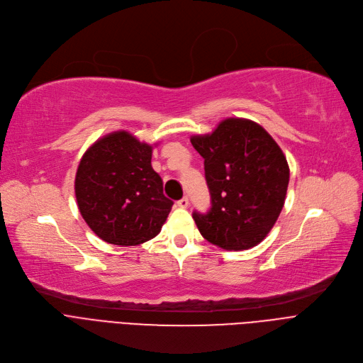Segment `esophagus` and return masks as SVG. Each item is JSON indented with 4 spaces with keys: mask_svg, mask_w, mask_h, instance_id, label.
Returning a JSON list of instances; mask_svg holds the SVG:
<instances>
[{
    "mask_svg": "<svg viewBox=\"0 0 363 363\" xmlns=\"http://www.w3.org/2000/svg\"><path fill=\"white\" fill-rule=\"evenodd\" d=\"M188 204H189V201H188V199H186V197H182L181 200H178V201H177V206H178V207H181V208H186V207H188Z\"/></svg>",
    "mask_w": 363,
    "mask_h": 363,
    "instance_id": "34e87169",
    "label": "esophagus"
}]
</instances>
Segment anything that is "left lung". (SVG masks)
<instances>
[{
  "label": "left lung",
  "mask_w": 363,
  "mask_h": 363,
  "mask_svg": "<svg viewBox=\"0 0 363 363\" xmlns=\"http://www.w3.org/2000/svg\"><path fill=\"white\" fill-rule=\"evenodd\" d=\"M191 144L204 159L212 199L207 213H193L200 234L225 250L252 249L269 234L287 196L282 150L259 123L238 118L191 137Z\"/></svg>",
  "instance_id": "8db88e82"
}]
</instances>
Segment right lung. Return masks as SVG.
I'll return each mask as SVG.
<instances>
[{
  "label": "right lung",
  "instance_id": "1",
  "mask_svg": "<svg viewBox=\"0 0 363 363\" xmlns=\"http://www.w3.org/2000/svg\"><path fill=\"white\" fill-rule=\"evenodd\" d=\"M152 147L126 130L95 141L82 156L74 178L79 212L106 242L137 245L155 238L174 201L151 167Z\"/></svg>",
  "mask_w": 363,
  "mask_h": 363
}]
</instances>
